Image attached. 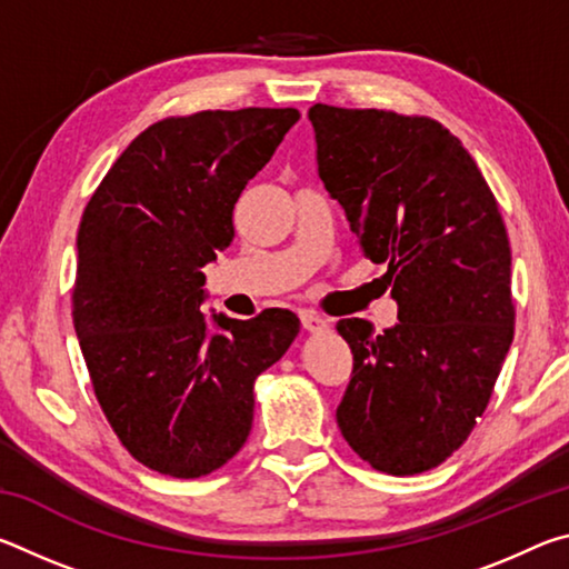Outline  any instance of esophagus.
Wrapping results in <instances>:
<instances>
[{"label":"esophagus","instance_id":"34e87169","mask_svg":"<svg viewBox=\"0 0 569 569\" xmlns=\"http://www.w3.org/2000/svg\"><path fill=\"white\" fill-rule=\"evenodd\" d=\"M301 326L308 333H323L329 331V321L316 311H301Z\"/></svg>","mask_w":569,"mask_h":569}]
</instances>
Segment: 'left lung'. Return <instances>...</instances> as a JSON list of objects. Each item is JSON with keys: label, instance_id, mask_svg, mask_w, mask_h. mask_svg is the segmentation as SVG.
Returning <instances> with one entry per match:
<instances>
[{"label": "left lung", "instance_id": "left-lung-1", "mask_svg": "<svg viewBox=\"0 0 569 569\" xmlns=\"http://www.w3.org/2000/svg\"><path fill=\"white\" fill-rule=\"evenodd\" d=\"M316 160L363 256L387 266L399 323L341 319L353 377L336 421L373 469L439 467L492 399L515 339L512 253L485 176L423 114L313 104Z\"/></svg>", "mask_w": 569, "mask_h": 569}]
</instances>
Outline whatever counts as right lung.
Returning <instances> with one entry per match:
<instances>
[{
    "label": "right lung",
    "mask_w": 569,
    "mask_h": 569,
    "mask_svg": "<svg viewBox=\"0 0 569 569\" xmlns=\"http://www.w3.org/2000/svg\"><path fill=\"white\" fill-rule=\"evenodd\" d=\"M293 108L203 110L142 130L77 230L72 321L104 419L160 475L206 477L253 427V383L296 341L288 308L213 316L203 266L233 243V208L298 122Z\"/></svg>",
    "instance_id": "right-lung-1"
}]
</instances>
